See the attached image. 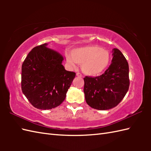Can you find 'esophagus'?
<instances>
[{"label":"esophagus","instance_id":"34e87169","mask_svg":"<svg viewBox=\"0 0 151 151\" xmlns=\"http://www.w3.org/2000/svg\"><path fill=\"white\" fill-rule=\"evenodd\" d=\"M76 76H78V77H82V74H81L80 73H76Z\"/></svg>","mask_w":151,"mask_h":151}]
</instances>
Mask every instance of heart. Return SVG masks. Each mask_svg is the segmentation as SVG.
<instances>
[{
    "label": "heart",
    "instance_id": "obj_1",
    "mask_svg": "<svg viewBox=\"0 0 151 151\" xmlns=\"http://www.w3.org/2000/svg\"><path fill=\"white\" fill-rule=\"evenodd\" d=\"M66 60L70 66L81 65L82 72L90 76H96L107 68L110 54L107 50L97 45H87L74 49L71 55L67 54Z\"/></svg>",
    "mask_w": 151,
    "mask_h": 151
}]
</instances>
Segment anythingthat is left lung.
<instances>
[{"label":"left lung","instance_id":"8db88e82","mask_svg":"<svg viewBox=\"0 0 151 151\" xmlns=\"http://www.w3.org/2000/svg\"><path fill=\"white\" fill-rule=\"evenodd\" d=\"M112 56L111 63L104 74L84 78L86 101L96 110H106L115 107L129 90V63L117 49L112 50Z\"/></svg>","mask_w":151,"mask_h":151}]
</instances>
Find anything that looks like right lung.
Segmentation results:
<instances>
[{"label": "right lung", "mask_w": 151, "mask_h": 151, "mask_svg": "<svg viewBox=\"0 0 151 151\" xmlns=\"http://www.w3.org/2000/svg\"><path fill=\"white\" fill-rule=\"evenodd\" d=\"M47 45L33 48L22 65V93L33 106L41 110L62 104L76 76L65 69L62 54L47 48Z\"/></svg>", "instance_id": "1"}]
</instances>
